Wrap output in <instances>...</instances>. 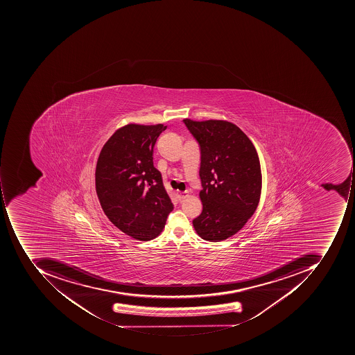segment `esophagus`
I'll use <instances>...</instances> for the list:
<instances>
[{
    "label": "esophagus",
    "mask_w": 355,
    "mask_h": 355,
    "mask_svg": "<svg viewBox=\"0 0 355 355\" xmlns=\"http://www.w3.org/2000/svg\"><path fill=\"white\" fill-rule=\"evenodd\" d=\"M190 196L188 192H178V197L180 200H184L187 197Z\"/></svg>",
    "instance_id": "1"
}]
</instances>
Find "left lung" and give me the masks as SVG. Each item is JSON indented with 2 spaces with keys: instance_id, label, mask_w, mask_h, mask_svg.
Instances as JSON below:
<instances>
[{
  "instance_id": "8db88e82",
  "label": "left lung",
  "mask_w": 355,
  "mask_h": 355,
  "mask_svg": "<svg viewBox=\"0 0 355 355\" xmlns=\"http://www.w3.org/2000/svg\"><path fill=\"white\" fill-rule=\"evenodd\" d=\"M200 147L202 211L193 220L202 239L220 242L239 232L255 214L261 168L253 143L227 121L183 119Z\"/></svg>"
}]
</instances>
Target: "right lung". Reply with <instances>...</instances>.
Segmentation results:
<instances>
[{
	"label": "right lung",
	"mask_w": 355,
	"mask_h": 355,
	"mask_svg": "<svg viewBox=\"0 0 355 355\" xmlns=\"http://www.w3.org/2000/svg\"><path fill=\"white\" fill-rule=\"evenodd\" d=\"M163 123H128L107 139L96 166V192L112 224L139 241L162 232L174 209L162 176L153 166V146Z\"/></svg>",
	"instance_id": "add662e5"
}]
</instances>
